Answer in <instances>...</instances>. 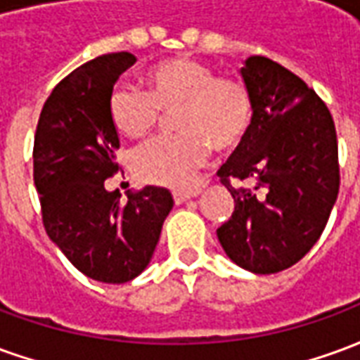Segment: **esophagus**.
<instances>
[{"label":"esophagus","mask_w":360,"mask_h":360,"mask_svg":"<svg viewBox=\"0 0 360 360\" xmlns=\"http://www.w3.org/2000/svg\"><path fill=\"white\" fill-rule=\"evenodd\" d=\"M200 195V188H179V191H173V200L177 204H183L188 198H195Z\"/></svg>","instance_id":"1"}]
</instances>
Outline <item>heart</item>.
I'll list each match as a JSON object with an SVG mask.
<instances>
[{
  "mask_svg": "<svg viewBox=\"0 0 360 360\" xmlns=\"http://www.w3.org/2000/svg\"><path fill=\"white\" fill-rule=\"evenodd\" d=\"M111 125L125 139L139 141L158 125L162 113L172 117L173 136L154 139L131 160L141 181L185 187L202 169L212 148L233 152L249 136L255 102L249 86L195 58L175 56L144 73V92L131 86L111 90Z\"/></svg>",
  "mask_w": 360,
  "mask_h": 360,
  "instance_id": "b5f03b06",
  "label": "heart"
}]
</instances>
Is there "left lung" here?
I'll use <instances>...</instances> for the list:
<instances>
[{
  "label": "left lung",
  "mask_w": 360,
  "mask_h": 360,
  "mask_svg": "<svg viewBox=\"0 0 360 360\" xmlns=\"http://www.w3.org/2000/svg\"><path fill=\"white\" fill-rule=\"evenodd\" d=\"M241 77L255 121L218 169L235 210L216 233L235 264L276 274L297 264L328 224L340 193L338 136L326 103L285 67L252 56ZM231 179H255L257 187L235 189Z\"/></svg>",
  "instance_id": "obj_1"
}]
</instances>
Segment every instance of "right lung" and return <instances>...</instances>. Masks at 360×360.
<instances>
[{"label":"right lung","instance_id":"add662e5","mask_svg":"<svg viewBox=\"0 0 360 360\" xmlns=\"http://www.w3.org/2000/svg\"><path fill=\"white\" fill-rule=\"evenodd\" d=\"M136 58L105 53L51 90L34 136V185L46 233L69 262L102 283L131 281L148 266L172 193L144 187L127 204L103 181L117 173L119 136L108 113L113 84Z\"/></svg>","mask_w":360,"mask_h":360}]
</instances>
